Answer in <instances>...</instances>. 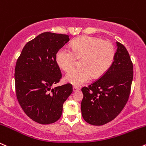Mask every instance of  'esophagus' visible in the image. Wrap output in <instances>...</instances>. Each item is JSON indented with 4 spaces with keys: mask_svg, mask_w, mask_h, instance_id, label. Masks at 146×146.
I'll return each mask as SVG.
<instances>
[{
    "mask_svg": "<svg viewBox=\"0 0 146 146\" xmlns=\"http://www.w3.org/2000/svg\"><path fill=\"white\" fill-rule=\"evenodd\" d=\"M78 90H80L79 87H78L76 86H74L73 87V91H74V92H76V91H78Z\"/></svg>",
    "mask_w": 146,
    "mask_h": 146,
    "instance_id": "34e87169",
    "label": "esophagus"
}]
</instances>
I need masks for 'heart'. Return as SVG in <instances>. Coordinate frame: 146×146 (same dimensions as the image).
<instances>
[{"mask_svg": "<svg viewBox=\"0 0 146 146\" xmlns=\"http://www.w3.org/2000/svg\"><path fill=\"white\" fill-rule=\"evenodd\" d=\"M70 48L59 49L56 54V61L61 69L68 72L74 65L76 58L81 59V66L70 70L65 76L66 82L76 86L86 83L92 76H103L113 64L115 54L111 42L88 35L74 39Z\"/></svg>", "mask_w": 146, "mask_h": 146, "instance_id": "heart-1", "label": "heart"}]
</instances>
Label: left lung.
<instances>
[{
    "label": "left lung",
    "instance_id": "8db88e82",
    "mask_svg": "<svg viewBox=\"0 0 146 146\" xmlns=\"http://www.w3.org/2000/svg\"><path fill=\"white\" fill-rule=\"evenodd\" d=\"M114 61L103 76L81 89V113L89 124L101 126L112 121L127 103L133 79V64L128 50L120 43Z\"/></svg>",
    "mask_w": 146,
    "mask_h": 146
}]
</instances>
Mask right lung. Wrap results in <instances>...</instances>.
<instances>
[{
	"mask_svg": "<svg viewBox=\"0 0 146 146\" xmlns=\"http://www.w3.org/2000/svg\"><path fill=\"white\" fill-rule=\"evenodd\" d=\"M69 40L65 34L42 33L26 44L17 59L14 74L17 100L26 115L39 124L57 121L63 103L73 92L70 83L51 88L62 76L56 54Z\"/></svg>",
	"mask_w": 146,
	"mask_h": 146,
	"instance_id": "obj_1",
	"label": "right lung"
}]
</instances>
